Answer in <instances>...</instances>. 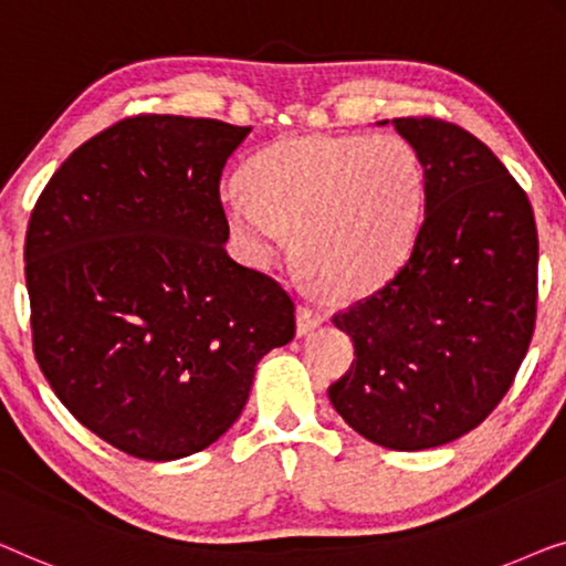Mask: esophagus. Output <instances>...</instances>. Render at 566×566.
I'll return each mask as SVG.
<instances>
[{
	"label": "esophagus",
	"mask_w": 566,
	"mask_h": 566,
	"mask_svg": "<svg viewBox=\"0 0 566 566\" xmlns=\"http://www.w3.org/2000/svg\"><path fill=\"white\" fill-rule=\"evenodd\" d=\"M323 321H325V315L321 313V310H315L310 305L297 307V333H300V336H307V333L315 331Z\"/></svg>",
	"instance_id": "34e87169"
}]
</instances>
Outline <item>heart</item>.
Wrapping results in <instances>:
<instances>
[{
    "mask_svg": "<svg viewBox=\"0 0 566 566\" xmlns=\"http://www.w3.org/2000/svg\"><path fill=\"white\" fill-rule=\"evenodd\" d=\"M243 189L222 192V218L249 261L294 256L333 294L387 282L412 249L426 197L416 148L400 135H310L259 150Z\"/></svg>",
    "mask_w": 566,
    "mask_h": 566,
    "instance_id": "obj_1",
    "label": "heart"
}]
</instances>
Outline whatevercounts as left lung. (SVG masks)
Masks as SVG:
<instances>
[{
	"label": "left lung",
	"mask_w": 566,
	"mask_h": 566,
	"mask_svg": "<svg viewBox=\"0 0 566 566\" xmlns=\"http://www.w3.org/2000/svg\"><path fill=\"white\" fill-rule=\"evenodd\" d=\"M392 125L423 164L426 214L400 272L333 315L356 361L328 397L366 441L420 451L472 431L511 389L536 325L538 233L480 138L436 117Z\"/></svg>",
	"instance_id": "8db88e82"
}]
</instances>
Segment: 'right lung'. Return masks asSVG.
I'll return each mask as SVG.
<instances>
[{
    "label": "right lung",
    "instance_id": "right-lung-1",
    "mask_svg": "<svg viewBox=\"0 0 566 566\" xmlns=\"http://www.w3.org/2000/svg\"><path fill=\"white\" fill-rule=\"evenodd\" d=\"M249 133L125 117L61 164L30 214L35 359L71 416L135 459L218 441L261 356L294 338L290 294L226 251L220 177Z\"/></svg>",
    "mask_w": 566,
    "mask_h": 566
}]
</instances>
